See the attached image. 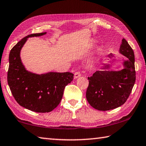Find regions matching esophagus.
I'll return each mask as SVG.
<instances>
[{"label": "esophagus", "mask_w": 146, "mask_h": 146, "mask_svg": "<svg viewBox=\"0 0 146 146\" xmlns=\"http://www.w3.org/2000/svg\"><path fill=\"white\" fill-rule=\"evenodd\" d=\"M81 76V74L80 72H75L74 73V78H77L78 77H80Z\"/></svg>", "instance_id": "esophagus-1"}]
</instances>
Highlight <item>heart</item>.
<instances>
[{
  "label": "heart",
  "instance_id": "obj_1",
  "mask_svg": "<svg viewBox=\"0 0 146 146\" xmlns=\"http://www.w3.org/2000/svg\"><path fill=\"white\" fill-rule=\"evenodd\" d=\"M90 66H93V62H90Z\"/></svg>",
  "mask_w": 146,
  "mask_h": 146
}]
</instances>
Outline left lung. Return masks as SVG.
<instances>
[{"label": "left lung", "mask_w": 146, "mask_h": 146, "mask_svg": "<svg viewBox=\"0 0 146 146\" xmlns=\"http://www.w3.org/2000/svg\"><path fill=\"white\" fill-rule=\"evenodd\" d=\"M118 51L127 58L117 60L114 54H109L108 61L103 64L101 70L97 71L88 78L89 86L86 98L96 110L108 111L120 107L126 102L134 86L136 79L135 55L125 39L122 40ZM117 61L122 62L123 68L118 71L110 70Z\"/></svg>", "instance_id": "left-lung-1"}]
</instances>
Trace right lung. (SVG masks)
Returning <instances> with one entry per match:
<instances>
[{
	"mask_svg": "<svg viewBox=\"0 0 146 146\" xmlns=\"http://www.w3.org/2000/svg\"><path fill=\"white\" fill-rule=\"evenodd\" d=\"M46 32L31 34L11 49L9 55L8 83L12 95L20 106L32 111L48 113L56 108L62 98L66 86L71 83L73 74L70 72L33 73L26 70L21 51L29 37L40 36Z\"/></svg>",
	"mask_w": 146,
	"mask_h": 146,
	"instance_id": "right-lung-1",
	"label": "right lung"
}]
</instances>
